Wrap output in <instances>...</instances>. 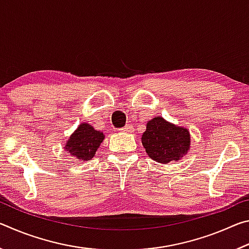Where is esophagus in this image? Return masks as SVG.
<instances>
[{"label":"esophagus","mask_w":249,"mask_h":249,"mask_svg":"<svg viewBox=\"0 0 249 249\" xmlns=\"http://www.w3.org/2000/svg\"><path fill=\"white\" fill-rule=\"evenodd\" d=\"M120 130H121V132H124V133H132L134 130V127H133L132 124H127L126 126H124L123 128H121Z\"/></svg>","instance_id":"esophagus-1"}]
</instances>
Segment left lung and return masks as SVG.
<instances>
[{"mask_svg":"<svg viewBox=\"0 0 249 249\" xmlns=\"http://www.w3.org/2000/svg\"><path fill=\"white\" fill-rule=\"evenodd\" d=\"M142 142L151 159L160 163H168L174 160L177 161L188 154L191 140L187 128L157 116L147 123Z\"/></svg>","mask_w":249,"mask_h":249,"instance_id":"obj_1","label":"left lung"}]
</instances>
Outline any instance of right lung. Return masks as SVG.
Listing matches in <instances>:
<instances>
[{
	"instance_id": "add662e5",
	"label": "right lung",
	"mask_w": 249,
	"mask_h": 249,
	"mask_svg": "<svg viewBox=\"0 0 249 249\" xmlns=\"http://www.w3.org/2000/svg\"><path fill=\"white\" fill-rule=\"evenodd\" d=\"M104 140V135L90 124L81 123L66 142L65 149L80 160H91Z\"/></svg>"
}]
</instances>
